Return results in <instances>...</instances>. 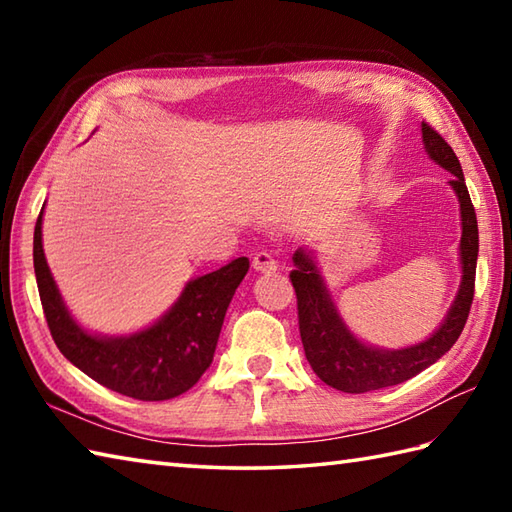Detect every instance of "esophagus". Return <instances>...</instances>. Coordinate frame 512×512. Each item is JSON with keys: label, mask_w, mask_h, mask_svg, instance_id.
I'll return each mask as SVG.
<instances>
[{"label": "esophagus", "mask_w": 512, "mask_h": 512, "mask_svg": "<svg viewBox=\"0 0 512 512\" xmlns=\"http://www.w3.org/2000/svg\"><path fill=\"white\" fill-rule=\"evenodd\" d=\"M253 268L257 273H273V270H277V262L268 253H257L253 257Z\"/></svg>", "instance_id": "obj_1"}]
</instances>
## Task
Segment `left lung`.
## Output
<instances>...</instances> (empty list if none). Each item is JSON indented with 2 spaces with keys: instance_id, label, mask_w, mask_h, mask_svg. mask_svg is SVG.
<instances>
[{
  "instance_id": "obj_1",
  "label": "left lung",
  "mask_w": 512,
  "mask_h": 512,
  "mask_svg": "<svg viewBox=\"0 0 512 512\" xmlns=\"http://www.w3.org/2000/svg\"><path fill=\"white\" fill-rule=\"evenodd\" d=\"M422 143L429 158L453 176L449 184L455 195H458L462 217L460 290L455 295L442 325L427 341L400 347V350H383V347H372L358 341L350 328L343 323L339 310H336L312 250L299 248L292 255L295 270L290 273V281L297 292L299 332L306 358L314 369V374L325 385L345 391V394H365V391L400 385L420 374L422 369H427L451 350L453 343L460 339L466 319H469V310L475 295L477 250H480L475 209L469 189H466L458 156L453 154L447 140L424 121Z\"/></svg>"
}]
</instances>
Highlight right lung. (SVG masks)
<instances>
[{"mask_svg":"<svg viewBox=\"0 0 512 512\" xmlns=\"http://www.w3.org/2000/svg\"><path fill=\"white\" fill-rule=\"evenodd\" d=\"M41 222L43 209L35 224L32 259L43 314L61 354L96 383L136 400H169L198 383L213 361L224 314L248 273V259H233L191 279L178 301L149 328L127 336H99L83 330L65 308L43 255Z\"/></svg>","mask_w":512,"mask_h":512,"instance_id":"obj_1","label":"right lung"}]
</instances>
